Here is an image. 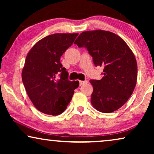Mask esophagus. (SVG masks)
Masks as SVG:
<instances>
[{
	"label": "esophagus",
	"instance_id": "1",
	"mask_svg": "<svg viewBox=\"0 0 154 154\" xmlns=\"http://www.w3.org/2000/svg\"><path fill=\"white\" fill-rule=\"evenodd\" d=\"M79 83H80V85H83V84L87 83L88 81H79Z\"/></svg>",
	"mask_w": 154,
	"mask_h": 154
}]
</instances>
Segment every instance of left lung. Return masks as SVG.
Instances as JSON below:
<instances>
[{
  "label": "left lung",
  "instance_id": "obj_1",
  "mask_svg": "<svg viewBox=\"0 0 154 154\" xmlns=\"http://www.w3.org/2000/svg\"><path fill=\"white\" fill-rule=\"evenodd\" d=\"M85 47L95 66H104L101 80H91V104L102 113H111L123 106L134 91L137 79L134 54L125 41L104 30L82 32L74 42Z\"/></svg>",
  "mask_w": 154,
  "mask_h": 154
}]
</instances>
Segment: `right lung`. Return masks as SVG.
Here are the masks:
<instances>
[{
	"instance_id": "1",
	"label": "right lung",
	"mask_w": 154,
	"mask_h": 154,
	"mask_svg": "<svg viewBox=\"0 0 154 154\" xmlns=\"http://www.w3.org/2000/svg\"><path fill=\"white\" fill-rule=\"evenodd\" d=\"M79 33H54L38 41L27 54L22 72L29 99L41 112L57 116L66 110L79 82L68 80L60 62Z\"/></svg>"
}]
</instances>
